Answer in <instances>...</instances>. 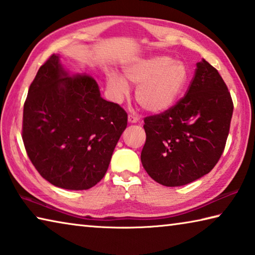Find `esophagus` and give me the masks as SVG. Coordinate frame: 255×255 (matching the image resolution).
Instances as JSON below:
<instances>
[{
  "label": "esophagus",
  "instance_id": "34e87169",
  "mask_svg": "<svg viewBox=\"0 0 255 255\" xmlns=\"http://www.w3.org/2000/svg\"><path fill=\"white\" fill-rule=\"evenodd\" d=\"M128 122L131 124H135L137 122H139V117H137L135 115H129L128 116Z\"/></svg>",
  "mask_w": 255,
  "mask_h": 255
}]
</instances>
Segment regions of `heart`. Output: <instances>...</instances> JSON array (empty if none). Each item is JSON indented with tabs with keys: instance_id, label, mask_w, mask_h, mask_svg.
<instances>
[{
	"instance_id": "obj_1",
	"label": "heart",
	"mask_w": 255,
	"mask_h": 255,
	"mask_svg": "<svg viewBox=\"0 0 255 255\" xmlns=\"http://www.w3.org/2000/svg\"><path fill=\"white\" fill-rule=\"evenodd\" d=\"M125 75L138 85L135 93L138 105L153 114L170 109L183 93L189 79L187 66L165 55L133 60L125 67ZM127 80L110 72L107 76L108 89L117 99L123 98L130 89Z\"/></svg>"
}]
</instances>
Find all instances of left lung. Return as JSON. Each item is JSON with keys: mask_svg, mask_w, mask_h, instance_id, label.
Segmentation results:
<instances>
[{"mask_svg": "<svg viewBox=\"0 0 255 255\" xmlns=\"http://www.w3.org/2000/svg\"><path fill=\"white\" fill-rule=\"evenodd\" d=\"M233 100L218 71L197 63L185 96L162 114L144 118V169L165 187H180L214 169L225 148Z\"/></svg>", "mask_w": 255, "mask_h": 255, "instance_id": "1", "label": "left lung"}]
</instances>
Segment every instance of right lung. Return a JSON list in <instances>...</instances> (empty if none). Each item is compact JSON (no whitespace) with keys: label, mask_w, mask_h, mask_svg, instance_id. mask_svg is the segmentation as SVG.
I'll return each instance as SVG.
<instances>
[{"label":"right lung","mask_w":255,"mask_h":255,"mask_svg":"<svg viewBox=\"0 0 255 255\" xmlns=\"http://www.w3.org/2000/svg\"><path fill=\"white\" fill-rule=\"evenodd\" d=\"M127 112L101 98L88 74H68L51 55L30 84L22 139L30 161L49 183L86 190L105 176L127 127Z\"/></svg>","instance_id":"1"}]
</instances>
